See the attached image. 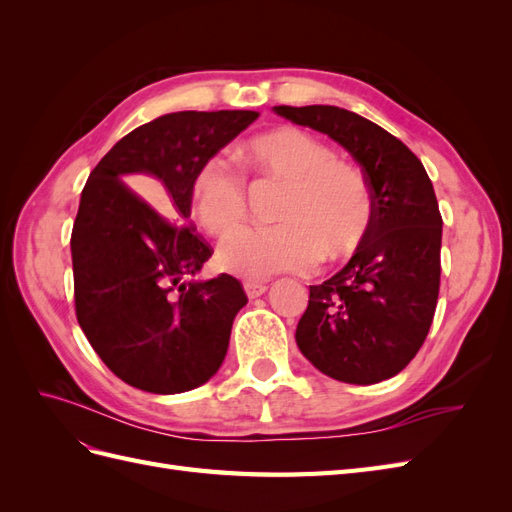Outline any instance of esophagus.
<instances>
[{"mask_svg":"<svg viewBox=\"0 0 512 512\" xmlns=\"http://www.w3.org/2000/svg\"><path fill=\"white\" fill-rule=\"evenodd\" d=\"M245 294L250 299H256V297H262V294L267 292V286L265 284H260V282H245Z\"/></svg>","mask_w":512,"mask_h":512,"instance_id":"34e87169","label":"esophagus"}]
</instances>
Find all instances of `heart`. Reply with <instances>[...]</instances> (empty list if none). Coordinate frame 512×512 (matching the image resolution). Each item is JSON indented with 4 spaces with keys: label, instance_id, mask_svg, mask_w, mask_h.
Wrapping results in <instances>:
<instances>
[{
    "label": "heart",
    "instance_id": "b5f03b06",
    "mask_svg": "<svg viewBox=\"0 0 512 512\" xmlns=\"http://www.w3.org/2000/svg\"><path fill=\"white\" fill-rule=\"evenodd\" d=\"M243 156L258 175L284 185L275 226L243 228L218 252L220 267L265 280L275 273H303L320 256L337 260L354 252L374 215L367 179L350 162L305 130L277 128L252 138ZM198 224L215 237L235 230L247 209L245 179L224 156L215 153L198 164L190 181Z\"/></svg>",
    "mask_w": 512,
    "mask_h": 512
}]
</instances>
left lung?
<instances>
[{"label": "left lung", "mask_w": 512, "mask_h": 512, "mask_svg": "<svg viewBox=\"0 0 512 512\" xmlns=\"http://www.w3.org/2000/svg\"><path fill=\"white\" fill-rule=\"evenodd\" d=\"M275 113L348 149L374 200L348 265L309 286L299 350L339 382L389 380L421 350L438 305L442 215L431 179L399 138L346 108L275 106Z\"/></svg>", "instance_id": "obj_1"}]
</instances>
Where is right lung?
<instances>
[{"label": "right lung", "instance_id": "right-lung-1", "mask_svg": "<svg viewBox=\"0 0 512 512\" xmlns=\"http://www.w3.org/2000/svg\"><path fill=\"white\" fill-rule=\"evenodd\" d=\"M258 117L181 111L132 130L91 170L72 228L74 309L117 378L158 395L192 391L220 369L232 320L247 303L237 277L181 282L211 258L190 222V181ZM163 185L164 216L122 183Z\"/></svg>", "mask_w": 512, "mask_h": 512}]
</instances>
